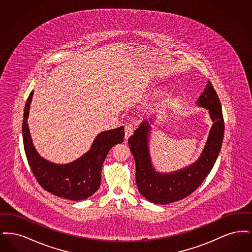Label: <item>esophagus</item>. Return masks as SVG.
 Masks as SVG:
<instances>
[{"instance_id": "1", "label": "esophagus", "mask_w": 252, "mask_h": 252, "mask_svg": "<svg viewBox=\"0 0 252 252\" xmlns=\"http://www.w3.org/2000/svg\"><path fill=\"white\" fill-rule=\"evenodd\" d=\"M133 134V126L131 125H126L125 126V139L127 140Z\"/></svg>"}]
</instances>
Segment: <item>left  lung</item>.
Masks as SVG:
<instances>
[{
    "label": "left lung",
    "instance_id": "8db88e82",
    "mask_svg": "<svg viewBox=\"0 0 252 252\" xmlns=\"http://www.w3.org/2000/svg\"><path fill=\"white\" fill-rule=\"evenodd\" d=\"M196 105L209 110L213 126L200 157L187 167L170 173L158 172L149 151L150 123L144 121L128 139L136 163V183L140 193L156 204L179 201L194 192L211 172L219 155L224 138V119L221 103L213 85L208 81Z\"/></svg>",
    "mask_w": 252,
    "mask_h": 252
}]
</instances>
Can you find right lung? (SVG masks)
Wrapping results in <instances>:
<instances>
[{"label":"right lung","instance_id":"1","mask_svg":"<svg viewBox=\"0 0 252 252\" xmlns=\"http://www.w3.org/2000/svg\"><path fill=\"white\" fill-rule=\"evenodd\" d=\"M34 91L27 98L23 121L24 151L28 163L39 185L49 192L70 200H83L98 190L101 170L108 151L125 137L124 126L99 133L90 150L66 164L47 160L36 151L31 139L27 119Z\"/></svg>","mask_w":252,"mask_h":252}]
</instances>
